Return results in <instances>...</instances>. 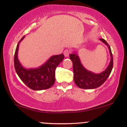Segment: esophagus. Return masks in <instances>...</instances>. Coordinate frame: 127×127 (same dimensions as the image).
I'll return each instance as SVG.
<instances>
[{
	"label": "esophagus",
	"instance_id": "34e87169",
	"mask_svg": "<svg viewBox=\"0 0 127 127\" xmlns=\"http://www.w3.org/2000/svg\"><path fill=\"white\" fill-rule=\"evenodd\" d=\"M70 50H69V49H65L64 52V55H65V57H68L69 55L70 54Z\"/></svg>",
	"mask_w": 127,
	"mask_h": 127
}]
</instances>
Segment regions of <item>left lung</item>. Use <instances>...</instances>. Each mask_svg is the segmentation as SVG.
Masks as SVG:
<instances>
[{"mask_svg":"<svg viewBox=\"0 0 127 127\" xmlns=\"http://www.w3.org/2000/svg\"><path fill=\"white\" fill-rule=\"evenodd\" d=\"M103 43L107 46L110 51L111 56V61L107 68L101 73L96 74L86 70L80 62L78 55L75 52L69 55V58L73 62V79L76 86L79 88L85 89H92L100 86L104 83L105 81L111 73L113 67V58L110 45L104 39L100 38Z\"/></svg>","mask_w":127,"mask_h":127,"instance_id":"8db88e82","label":"left lung"}]
</instances>
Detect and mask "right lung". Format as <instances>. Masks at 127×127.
<instances>
[{
    "label": "right lung",
    "instance_id": "add662e5",
    "mask_svg": "<svg viewBox=\"0 0 127 127\" xmlns=\"http://www.w3.org/2000/svg\"><path fill=\"white\" fill-rule=\"evenodd\" d=\"M16 47L14 54V64L16 73L24 84L31 89L41 90L51 88L55 81V69L64 59L63 54L52 56L40 67L35 69H25L18 60L17 54L19 43Z\"/></svg>",
    "mask_w": 127,
    "mask_h": 127
}]
</instances>
